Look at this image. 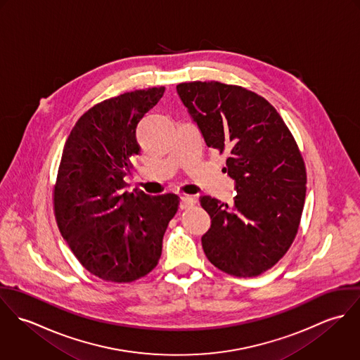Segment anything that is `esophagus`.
Returning a JSON list of instances; mask_svg holds the SVG:
<instances>
[{"instance_id": "34e87169", "label": "esophagus", "mask_w": 360, "mask_h": 360, "mask_svg": "<svg viewBox=\"0 0 360 360\" xmlns=\"http://www.w3.org/2000/svg\"><path fill=\"white\" fill-rule=\"evenodd\" d=\"M193 205H195L194 198L187 197V195H183V197L180 198V207H181V209H188V207H191Z\"/></svg>"}]
</instances>
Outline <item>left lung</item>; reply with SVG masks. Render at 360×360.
Masks as SVG:
<instances>
[{
  "mask_svg": "<svg viewBox=\"0 0 360 360\" xmlns=\"http://www.w3.org/2000/svg\"><path fill=\"white\" fill-rule=\"evenodd\" d=\"M176 89L236 180L234 205L200 198L212 219L202 237L206 257L230 276H259L285 255L300 229L307 167L298 144L276 108L254 91L219 82Z\"/></svg>",
  "mask_w": 360,
  "mask_h": 360,
  "instance_id": "left-lung-1",
  "label": "left lung"
}]
</instances>
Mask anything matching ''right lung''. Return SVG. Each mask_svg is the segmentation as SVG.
Segmentation results:
<instances>
[{
	"label": "right lung",
	"mask_w": 360,
	"mask_h": 360,
	"mask_svg": "<svg viewBox=\"0 0 360 360\" xmlns=\"http://www.w3.org/2000/svg\"><path fill=\"white\" fill-rule=\"evenodd\" d=\"M163 93L151 87L96 103L63 147L52 193L56 224L82 266L105 281L131 283L155 269L180 205L173 193L124 191L131 158L140 154L137 124Z\"/></svg>",
	"instance_id": "obj_1"
}]
</instances>
